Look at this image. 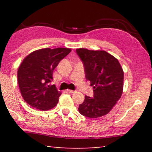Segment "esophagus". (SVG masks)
<instances>
[{"mask_svg":"<svg viewBox=\"0 0 152 152\" xmlns=\"http://www.w3.org/2000/svg\"><path fill=\"white\" fill-rule=\"evenodd\" d=\"M67 92L69 93H75V91H72V90H70V89H68V90H67Z\"/></svg>","mask_w":152,"mask_h":152,"instance_id":"obj_1","label":"esophagus"}]
</instances>
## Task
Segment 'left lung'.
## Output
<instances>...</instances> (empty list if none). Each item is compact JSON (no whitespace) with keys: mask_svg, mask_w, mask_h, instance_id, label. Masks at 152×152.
Returning a JSON list of instances; mask_svg holds the SVG:
<instances>
[{"mask_svg":"<svg viewBox=\"0 0 152 152\" xmlns=\"http://www.w3.org/2000/svg\"><path fill=\"white\" fill-rule=\"evenodd\" d=\"M82 60L85 77L93 88V97L85 95L79 112L89 118L107 115L121 97L124 72L118 60L104 50L76 49Z\"/></svg>","mask_w":152,"mask_h":152,"instance_id":"obj_1","label":"left lung"}]
</instances>
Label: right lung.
Masks as SVG:
<instances>
[{
    "label": "right lung",
    "mask_w": 152,
    "mask_h": 152,
    "mask_svg": "<svg viewBox=\"0 0 152 152\" xmlns=\"http://www.w3.org/2000/svg\"><path fill=\"white\" fill-rule=\"evenodd\" d=\"M71 49L44 48L32 52L18 70V83L23 98L35 109L47 111L59 102L61 92L51 85L53 70Z\"/></svg>",
    "instance_id": "right-lung-1"
}]
</instances>
